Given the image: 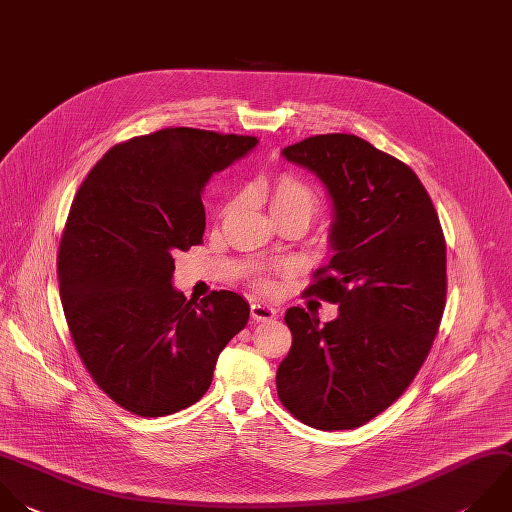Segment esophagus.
<instances>
[{
	"mask_svg": "<svg viewBox=\"0 0 512 512\" xmlns=\"http://www.w3.org/2000/svg\"><path fill=\"white\" fill-rule=\"evenodd\" d=\"M250 314H252V320L254 322H268L276 316V310L268 304H262V302H254L250 306Z\"/></svg>",
	"mask_w": 512,
	"mask_h": 512,
	"instance_id": "esophagus-1",
	"label": "esophagus"
}]
</instances>
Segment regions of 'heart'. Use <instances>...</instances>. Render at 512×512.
<instances>
[{"label":"heart","mask_w":512,"mask_h":512,"mask_svg":"<svg viewBox=\"0 0 512 512\" xmlns=\"http://www.w3.org/2000/svg\"><path fill=\"white\" fill-rule=\"evenodd\" d=\"M258 192L264 198L268 212L276 224L296 220L308 226L322 208V198L318 190L292 172H280L272 178H266L258 186ZM254 286L268 294L274 292L276 282L270 272H260L254 276Z\"/></svg>","instance_id":"obj_1"}]
</instances>
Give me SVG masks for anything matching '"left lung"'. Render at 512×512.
Segmentation results:
<instances>
[{
  "instance_id": "1",
  "label": "left lung",
  "mask_w": 512,
  "mask_h": 512,
  "mask_svg": "<svg viewBox=\"0 0 512 512\" xmlns=\"http://www.w3.org/2000/svg\"><path fill=\"white\" fill-rule=\"evenodd\" d=\"M282 154L332 198L336 254L304 294L340 314L320 326L304 308L286 312L278 398L312 428H356L410 386L430 352L446 302L444 234L418 176L354 134L310 136Z\"/></svg>"
}]
</instances>
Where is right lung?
<instances>
[{
	"instance_id": "add662e5",
	"label": "right lung",
	"mask_w": 512,
	"mask_h": 512,
	"mask_svg": "<svg viewBox=\"0 0 512 512\" xmlns=\"http://www.w3.org/2000/svg\"><path fill=\"white\" fill-rule=\"evenodd\" d=\"M254 136L164 128L110 148L82 182L62 232L58 282L74 346L122 408L166 416L198 402L224 346L248 324L230 290L186 298L174 254L202 244V188Z\"/></svg>"
}]
</instances>
